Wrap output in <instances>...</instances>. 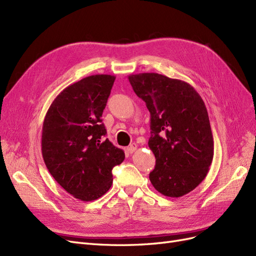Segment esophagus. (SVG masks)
Listing matches in <instances>:
<instances>
[{
	"label": "esophagus",
	"mask_w": 256,
	"mask_h": 256,
	"mask_svg": "<svg viewBox=\"0 0 256 256\" xmlns=\"http://www.w3.org/2000/svg\"><path fill=\"white\" fill-rule=\"evenodd\" d=\"M136 148H138V144L132 143V144H131V145L128 147V152H129L130 154H132Z\"/></svg>",
	"instance_id": "esophagus-1"
}]
</instances>
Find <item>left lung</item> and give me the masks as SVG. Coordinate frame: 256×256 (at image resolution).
Returning <instances> with one entry per match:
<instances>
[{
  "label": "left lung",
  "mask_w": 256,
  "mask_h": 256,
  "mask_svg": "<svg viewBox=\"0 0 256 256\" xmlns=\"http://www.w3.org/2000/svg\"><path fill=\"white\" fill-rule=\"evenodd\" d=\"M128 80L150 113L148 146L156 158L152 184L166 196L187 194L204 180L214 158L203 99L189 83L164 74H130Z\"/></svg>",
  "instance_id": "1"
}]
</instances>
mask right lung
Segmentation results:
<instances>
[{"instance_id":"right-lung-1","label":"right lung","mask_w":256,"mask_h":256,"mask_svg":"<svg viewBox=\"0 0 256 256\" xmlns=\"http://www.w3.org/2000/svg\"><path fill=\"white\" fill-rule=\"evenodd\" d=\"M115 81L94 74L69 85L53 100L44 116L42 152L44 164L62 188L90 202L113 182L112 168L125 154L104 138L102 116Z\"/></svg>"}]
</instances>
